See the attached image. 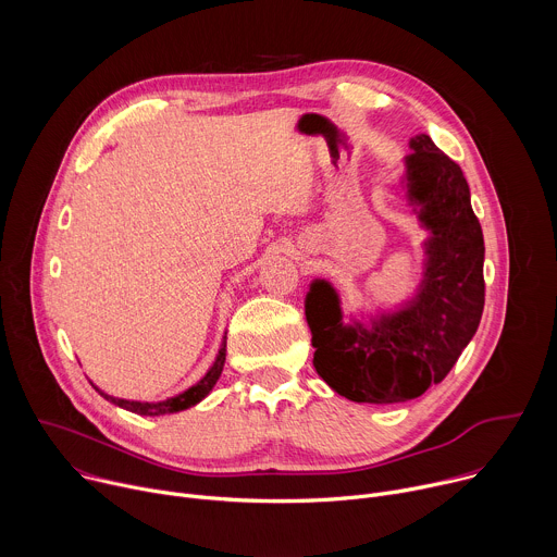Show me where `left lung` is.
Wrapping results in <instances>:
<instances>
[{"label": "left lung", "mask_w": 557, "mask_h": 557, "mask_svg": "<svg viewBox=\"0 0 557 557\" xmlns=\"http://www.w3.org/2000/svg\"><path fill=\"white\" fill-rule=\"evenodd\" d=\"M410 149L401 189L430 233L414 295L361 320L350 314L346 324L331 282L312 280L306 293L312 366L355 404L417 399L447 376L483 317L485 243L462 170L428 134L410 138Z\"/></svg>", "instance_id": "obj_1"}]
</instances>
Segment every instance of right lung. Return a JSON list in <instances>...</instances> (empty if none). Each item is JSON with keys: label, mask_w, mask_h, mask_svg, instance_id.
I'll return each mask as SVG.
<instances>
[{"label": "right lung", "mask_w": 557, "mask_h": 557, "mask_svg": "<svg viewBox=\"0 0 557 557\" xmlns=\"http://www.w3.org/2000/svg\"><path fill=\"white\" fill-rule=\"evenodd\" d=\"M224 359H226V337H222V344H220V350L215 355V361L211 363V368L205 372V376L194 383L191 387H187L185 392L176 394V396H170V399H163V401H129V399H119V396H112V394H106L103 389H99L95 383V389L103 396L106 401L127 410V412H134V414H140V417H163V414H176V412H183V410H189L194 408L196 404H200L205 396L213 389L215 381L220 379L222 374V368H224Z\"/></svg>", "instance_id": "1"}]
</instances>
